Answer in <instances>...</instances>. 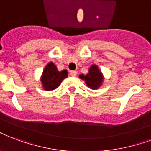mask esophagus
Masks as SVG:
<instances>
[{
    "instance_id": "34e87169",
    "label": "esophagus",
    "mask_w": 151,
    "mask_h": 151,
    "mask_svg": "<svg viewBox=\"0 0 151 151\" xmlns=\"http://www.w3.org/2000/svg\"><path fill=\"white\" fill-rule=\"evenodd\" d=\"M70 74L71 76H73V77H74V76L77 75V71H75V70H70Z\"/></svg>"
}]
</instances>
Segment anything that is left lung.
<instances>
[{
    "mask_svg": "<svg viewBox=\"0 0 151 151\" xmlns=\"http://www.w3.org/2000/svg\"><path fill=\"white\" fill-rule=\"evenodd\" d=\"M79 78L83 80L91 90H98L103 84L105 78L98 65L93 64L90 67L86 74H80Z\"/></svg>",
    "mask_w": 151,
    "mask_h": 151,
    "instance_id": "obj_1",
    "label": "left lung"
}]
</instances>
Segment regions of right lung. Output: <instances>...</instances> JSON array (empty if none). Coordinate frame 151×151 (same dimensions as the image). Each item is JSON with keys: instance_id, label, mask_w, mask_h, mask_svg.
Returning <instances> with one entry per match:
<instances>
[{"instance_id": "add662e5", "label": "right lung", "mask_w": 151, "mask_h": 151, "mask_svg": "<svg viewBox=\"0 0 151 151\" xmlns=\"http://www.w3.org/2000/svg\"><path fill=\"white\" fill-rule=\"evenodd\" d=\"M68 77V71L63 70L58 71L53 62H49L43 70L40 78L42 88L46 91H51L57 89L61 81Z\"/></svg>"}]
</instances>
